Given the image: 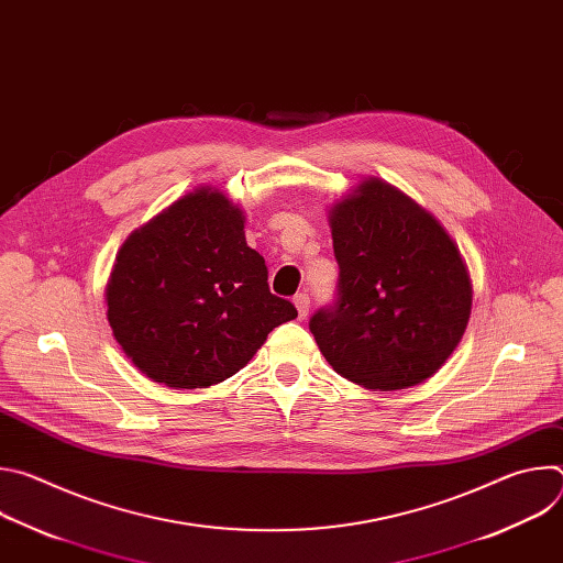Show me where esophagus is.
Masks as SVG:
<instances>
[{"instance_id": "34e87169", "label": "esophagus", "mask_w": 563, "mask_h": 563, "mask_svg": "<svg viewBox=\"0 0 563 563\" xmlns=\"http://www.w3.org/2000/svg\"><path fill=\"white\" fill-rule=\"evenodd\" d=\"M294 305L298 309V320H305L309 313V296L307 294H298L294 296Z\"/></svg>"}]
</instances>
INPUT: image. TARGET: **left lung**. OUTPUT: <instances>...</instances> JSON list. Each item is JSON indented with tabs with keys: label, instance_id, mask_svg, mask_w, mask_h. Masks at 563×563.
I'll return each mask as SVG.
<instances>
[{
	"label": "left lung",
	"instance_id": "obj_1",
	"mask_svg": "<svg viewBox=\"0 0 563 563\" xmlns=\"http://www.w3.org/2000/svg\"><path fill=\"white\" fill-rule=\"evenodd\" d=\"M339 300L309 330L347 380L394 391L434 376L463 339L472 283L443 224L380 178L330 207Z\"/></svg>",
	"mask_w": 563,
	"mask_h": 563
}]
</instances>
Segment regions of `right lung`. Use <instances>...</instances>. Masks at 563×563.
I'll return each mask as SVG.
<instances>
[{"label":"right lung","instance_id":"1","mask_svg":"<svg viewBox=\"0 0 563 563\" xmlns=\"http://www.w3.org/2000/svg\"><path fill=\"white\" fill-rule=\"evenodd\" d=\"M296 316L269 291L243 209L213 187L189 191L131 231L107 283V318L122 352L176 389L233 376Z\"/></svg>","mask_w":563,"mask_h":563}]
</instances>
